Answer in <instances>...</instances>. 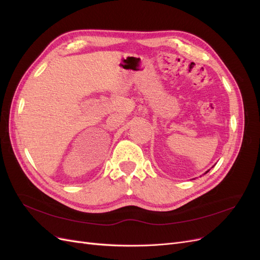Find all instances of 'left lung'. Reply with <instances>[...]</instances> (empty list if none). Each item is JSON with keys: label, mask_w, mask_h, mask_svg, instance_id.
I'll return each instance as SVG.
<instances>
[{"label": "left lung", "mask_w": 260, "mask_h": 260, "mask_svg": "<svg viewBox=\"0 0 260 260\" xmlns=\"http://www.w3.org/2000/svg\"><path fill=\"white\" fill-rule=\"evenodd\" d=\"M207 172H208V171H207Z\"/></svg>", "instance_id": "left-lung-1"}]
</instances>
